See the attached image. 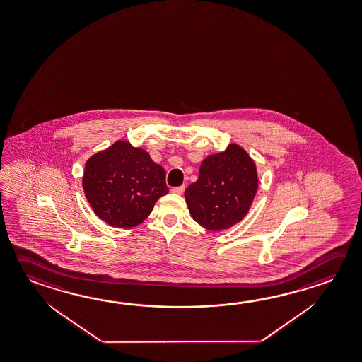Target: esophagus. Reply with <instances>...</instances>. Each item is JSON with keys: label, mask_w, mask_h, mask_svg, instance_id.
<instances>
[{"label": "esophagus", "mask_w": 362, "mask_h": 362, "mask_svg": "<svg viewBox=\"0 0 362 362\" xmlns=\"http://www.w3.org/2000/svg\"><path fill=\"white\" fill-rule=\"evenodd\" d=\"M184 189H185V187H184V185L175 187V188H172V193H174V194H183Z\"/></svg>", "instance_id": "obj_1"}]
</instances>
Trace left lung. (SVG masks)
Listing matches in <instances>:
<instances>
[{
    "label": "left lung",
    "instance_id": "obj_1",
    "mask_svg": "<svg viewBox=\"0 0 362 362\" xmlns=\"http://www.w3.org/2000/svg\"><path fill=\"white\" fill-rule=\"evenodd\" d=\"M257 189L255 163L243 147L230 144L203 160L199 177L184 197L194 221L209 231H221L245 217Z\"/></svg>",
    "mask_w": 362,
    "mask_h": 362
}]
</instances>
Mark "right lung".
Returning a JSON list of instances; mask_svg holds the SVG:
<instances>
[{"label": "right lung", "instance_id": "right-lung-1", "mask_svg": "<svg viewBox=\"0 0 362 362\" xmlns=\"http://www.w3.org/2000/svg\"><path fill=\"white\" fill-rule=\"evenodd\" d=\"M166 172L144 148L117 141L85 164L83 188L95 215L115 228L137 226L169 188Z\"/></svg>", "mask_w": 362, "mask_h": 362}]
</instances>
